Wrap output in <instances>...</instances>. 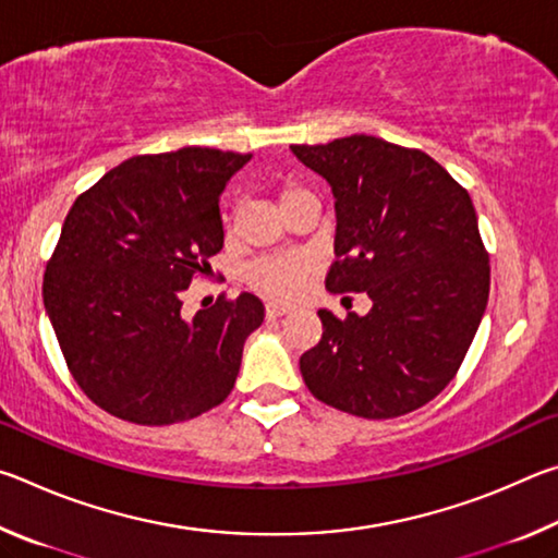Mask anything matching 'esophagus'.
<instances>
[{"label": "esophagus", "instance_id": "34e87169", "mask_svg": "<svg viewBox=\"0 0 558 558\" xmlns=\"http://www.w3.org/2000/svg\"><path fill=\"white\" fill-rule=\"evenodd\" d=\"M288 313H290V305H278V302H268V305H266V315L270 319L282 317V315H288Z\"/></svg>", "mask_w": 558, "mask_h": 558}]
</instances>
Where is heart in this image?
I'll return each instance as SVG.
<instances>
[{"label": "heart", "instance_id": "heart-1", "mask_svg": "<svg viewBox=\"0 0 558 558\" xmlns=\"http://www.w3.org/2000/svg\"><path fill=\"white\" fill-rule=\"evenodd\" d=\"M300 194H305V189H300L298 184H282L278 189V202L280 206L290 204L292 199H298ZM315 260L310 256H302V253H286V256H272V258H260L256 263H251L245 268V282L253 290L263 292V295L276 298V300H290L295 298L302 282L313 272Z\"/></svg>", "mask_w": 558, "mask_h": 558}]
</instances>
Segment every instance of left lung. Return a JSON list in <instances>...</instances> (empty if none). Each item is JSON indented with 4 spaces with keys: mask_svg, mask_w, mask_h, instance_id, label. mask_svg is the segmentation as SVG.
Here are the masks:
<instances>
[{
    "mask_svg": "<svg viewBox=\"0 0 558 558\" xmlns=\"http://www.w3.org/2000/svg\"><path fill=\"white\" fill-rule=\"evenodd\" d=\"M335 194L329 292H366L347 319L319 310L323 339L300 356L315 399L396 418L446 389L489 298V256L470 194L421 149L374 135L292 145Z\"/></svg>",
    "mask_w": 558,
    "mask_h": 558,
    "instance_id": "left-lung-1",
    "label": "left lung"
}]
</instances>
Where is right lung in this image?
<instances>
[{
	"label": "right lung",
	"instance_id": "obj_1",
	"mask_svg": "<svg viewBox=\"0 0 558 558\" xmlns=\"http://www.w3.org/2000/svg\"><path fill=\"white\" fill-rule=\"evenodd\" d=\"M251 155H140L81 194L46 266L44 305L65 364L102 411L169 426L219 405L263 302L241 292L192 319L182 292L223 248L219 196Z\"/></svg>",
	"mask_w": 558,
	"mask_h": 558
}]
</instances>
